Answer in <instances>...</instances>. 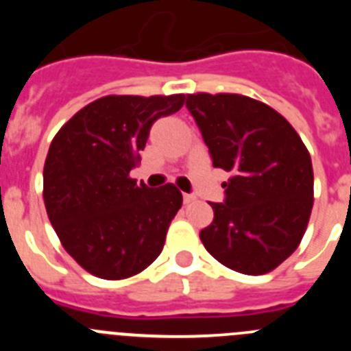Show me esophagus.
<instances>
[{
	"label": "esophagus",
	"instance_id": "1",
	"mask_svg": "<svg viewBox=\"0 0 351 351\" xmlns=\"http://www.w3.org/2000/svg\"><path fill=\"white\" fill-rule=\"evenodd\" d=\"M195 195L193 193H184L182 195V200H184V204H191V202H195Z\"/></svg>",
	"mask_w": 351,
	"mask_h": 351
}]
</instances>
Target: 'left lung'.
Returning <instances> with one entry per match:
<instances>
[{
    "label": "left lung",
    "mask_w": 351,
    "mask_h": 351,
    "mask_svg": "<svg viewBox=\"0 0 351 351\" xmlns=\"http://www.w3.org/2000/svg\"><path fill=\"white\" fill-rule=\"evenodd\" d=\"M216 169L232 173L204 246L232 271L258 276L297 250L313 209V165L293 126L243 95L186 96Z\"/></svg>",
    "instance_id": "8db88e82"
}]
</instances>
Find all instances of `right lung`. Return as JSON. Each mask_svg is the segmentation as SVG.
<instances>
[{
    "label": "right lung",
    "mask_w": 351,
    "mask_h": 351,
    "mask_svg": "<svg viewBox=\"0 0 351 351\" xmlns=\"http://www.w3.org/2000/svg\"><path fill=\"white\" fill-rule=\"evenodd\" d=\"M184 95L104 96L58 132L43 167L49 219L71 258L101 280H125L163 250L182 206L173 184L130 178L154 121L178 112Z\"/></svg>",
    "instance_id": "1"
}]
</instances>
